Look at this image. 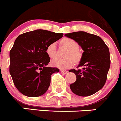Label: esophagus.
Masks as SVG:
<instances>
[{
	"mask_svg": "<svg viewBox=\"0 0 121 121\" xmlns=\"http://www.w3.org/2000/svg\"><path fill=\"white\" fill-rule=\"evenodd\" d=\"M61 72L63 74H66L67 73V71L66 70H61Z\"/></svg>",
	"mask_w": 121,
	"mask_h": 121,
	"instance_id": "obj_1",
	"label": "esophagus"
}]
</instances>
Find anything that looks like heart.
Masks as SVG:
<instances>
[{"instance_id":"heart-1","label":"heart","mask_w":121,"mask_h":121,"mask_svg":"<svg viewBox=\"0 0 121 121\" xmlns=\"http://www.w3.org/2000/svg\"><path fill=\"white\" fill-rule=\"evenodd\" d=\"M61 42L69 49L66 55L67 58L64 59L60 58H54L52 61V64L54 67H58L60 69H67L73 66L74 61L75 63L79 61L82 54L78 50V43L73 39L66 38L62 39ZM46 52L49 58H55L57 55L56 43L52 42L49 44L46 49Z\"/></svg>"}]
</instances>
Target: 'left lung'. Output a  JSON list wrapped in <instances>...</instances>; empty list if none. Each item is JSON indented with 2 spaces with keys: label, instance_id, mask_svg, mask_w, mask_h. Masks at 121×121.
<instances>
[{
  "label": "left lung",
  "instance_id": "left-lung-1",
  "mask_svg": "<svg viewBox=\"0 0 121 121\" xmlns=\"http://www.w3.org/2000/svg\"><path fill=\"white\" fill-rule=\"evenodd\" d=\"M74 40L83 50L78 68L69 72L74 73L76 80L70 85L71 90L79 96L86 97L101 90L107 80L110 66L109 49L104 42L97 35L85 31L65 34Z\"/></svg>",
  "mask_w": 121,
  "mask_h": 121
}]
</instances>
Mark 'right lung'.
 Here are the masks:
<instances>
[{
    "mask_svg": "<svg viewBox=\"0 0 121 121\" xmlns=\"http://www.w3.org/2000/svg\"><path fill=\"white\" fill-rule=\"evenodd\" d=\"M63 36V33L39 29L18 36L9 52V73L15 86L21 94L35 97L47 92L51 74L59 69L47 66L50 58L46 49Z\"/></svg>",
    "mask_w": 121,
    "mask_h": 121,
    "instance_id": "right-lung-1",
    "label": "right lung"
}]
</instances>
